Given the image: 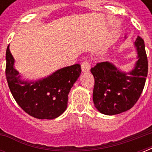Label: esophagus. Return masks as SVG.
Segmentation results:
<instances>
[{"mask_svg":"<svg viewBox=\"0 0 152 152\" xmlns=\"http://www.w3.org/2000/svg\"><path fill=\"white\" fill-rule=\"evenodd\" d=\"M81 69H82V72H83L90 71V62L88 61H84L83 62H82V64H81Z\"/></svg>","mask_w":152,"mask_h":152,"instance_id":"obj_1","label":"esophagus"}]
</instances>
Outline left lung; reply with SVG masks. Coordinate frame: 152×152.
<instances>
[{
    "label": "left lung",
    "instance_id": "left-lung-1",
    "mask_svg": "<svg viewBox=\"0 0 152 152\" xmlns=\"http://www.w3.org/2000/svg\"><path fill=\"white\" fill-rule=\"evenodd\" d=\"M138 61L129 72L121 71L110 62L97 63L91 69L95 78L93 102L98 110L106 115L125 112L140 97L148 76V58L144 42L140 36L135 41Z\"/></svg>",
    "mask_w": 152,
    "mask_h": 152
}]
</instances>
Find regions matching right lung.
I'll return each instance as SVG.
<instances>
[{"label":"right lung","instance_id":"1","mask_svg":"<svg viewBox=\"0 0 152 152\" xmlns=\"http://www.w3.org/2000/svg\"><path fill=\"white\" fill-rule=\"evenodd\" d=\"M15 60L6 50V79L13 98L29 115L39 119H54L64 113L68 95L81 73L78 64L57 70L52 75L35 81L23 80L14 68Z\"/></svg>","mask_w":152,"mask_h":152}]
</instances>
